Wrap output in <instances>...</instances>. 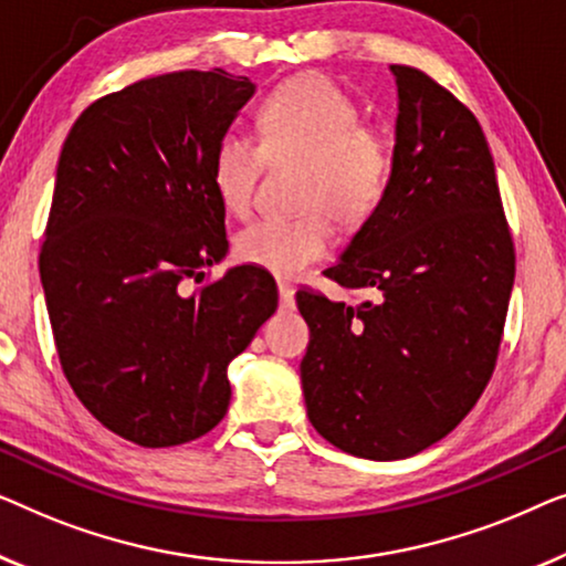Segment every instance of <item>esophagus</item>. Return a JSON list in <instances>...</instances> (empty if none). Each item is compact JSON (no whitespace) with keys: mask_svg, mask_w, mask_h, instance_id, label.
Returning <instances> with one entry per match:
<instances>
[{"mask_svg":"<svg viewBox=\"0 0 566 566\" xmlns=\"http://www.w3.org/2000/svg\"><path fill=\"white\" fill-rule=\"evenodd\" d=\"M276 286H280L282 307H294V286L290 282H284V280L276 282Z\"/></svg>","mask_w":566,"mask_h":566,"instance_id":"obj_1","label":"esophagus"}]
</instances>
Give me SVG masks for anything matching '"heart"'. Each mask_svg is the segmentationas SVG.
Returning <instances> with one entry per match:
<instances>
[{
    "label": "heart",
    "instance_id": "b5f03b06",
    "mask_svg": "<svg viewBox=\"0 0 566 566\" xmlns=\"http://www.w3.org/2000/svg\"><path fill=\"white\" fill-rule=\"evenodd\" d=\"M261 146L241 130L222 133L212 154V187L228 212H249L269 161H300L297 218H261L235 235V256L276 276H297L328 253L333 230L359 228L385 200L392 150L361 125V109L325 76H300L261 102Z\"/></svg>",
    "mask_w": 566,
    "mask_h": 566
}]
</instances>
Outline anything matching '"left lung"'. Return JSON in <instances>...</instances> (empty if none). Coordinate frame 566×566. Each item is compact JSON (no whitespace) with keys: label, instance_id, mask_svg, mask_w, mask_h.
Instances as JSON below:
<instances>
[{"label":"left lung","instance_id":"8db88e82","mask_svg":"<svg viewBox=\"0 0 566 566\" xmlns=\"http://www.w3.org/2000/svg\"><path fill=\"white\" fill-rule=\"evenodd\" d=\"M397 84L392 179L325 276L361 305L297 292L307 418L361 459H408L457 428L488 387L515 251L480 123L423 71Z\"/></svg>","mask_w":566,"mask_h":566}]
</instances>
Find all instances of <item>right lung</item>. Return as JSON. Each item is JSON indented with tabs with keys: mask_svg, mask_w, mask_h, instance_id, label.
Listing matches in <instances>:
<instances>
[{
	"mask_svg": "<svg viewBox=\"0 0 566 566\" xmlns=\"http://www.w3.org/2000/svg\"><path fill=\"white\" fill-rule=\"evenodd\" d=\"M256 86L222 69L140 78L61 148L41 282L61 369L102 426L164 449L228 412V364L276 310L259 266L192 290L228 253L212 154Z\"/></svg>",
	"mask_w": 566,
	"mask_h": 566,
	"instance_id": "add662e5",
	"label": "right lung"
}]
</instances>
